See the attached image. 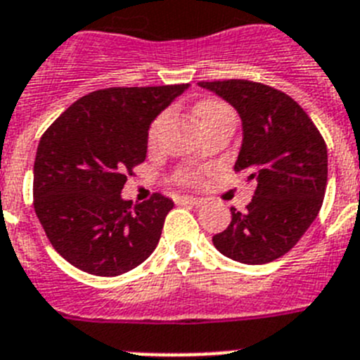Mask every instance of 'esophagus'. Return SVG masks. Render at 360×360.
<instances>
[{
    "instance_id": "1",
    "label": "esophagus",
    "mask_w": 360,
    "mask_h": 360,
    "mask_svg": "<svg viewBox=\"0 0 360 360\" xmlns=\"http://www.w3.org/2000/svg\"><path fill=\"white\" fill-rule=\"evenodd\" d=\"M177 202H181V205H202V199L199 198H192V195H183V198L177 199Z\"/></svg>"
}]
</instances>
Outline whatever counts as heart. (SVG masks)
Returning <instances> with one entry per match:
<instances>
[{
	"label": "heart",
	"mask_w": 360,
	"mask_h": 360,
	"mask_svg": "<svg viewBox=\"0 0 360 360\" xmlns=\"http://www.w3.org/2000/svg\"><path fill=\"white\" fill-rule=\"evenodd\" d=\"M224 114H233L232 108L228 105H224V103L221 101H214V99H208V101H202L199 103L198 106H195V115H198L199 123H208V121L215 120V117H219V115H224ZM168 112H162L161 115H158L155 117V121L152 123V127H150V132H148V139L152 143L155 141L159 137V132H161V128L165 127V123L168 121ZM183 181L184 183H192L193 181V176L192 174H184L183 176Z\"/></svg>",
	"instance_id": "b5f03b06"
}]
</instances>
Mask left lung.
<instances>
[{
	"label": "left lung",
	"mask_w": 360,
	"mask_h": 360,
	"mask_svg": "<svg viewBox=\"0 0 360 360\" xmlns=\"http://www.w3.org/2000/svg\"><path fill=\"white\" fill-rule=\"evenodd\" d=\"M239 112L243 145L233 170L255 183L245 212L212 237L226 257L266 264L288 254L323 206L328 150L301 105L274 86L248 79L201 81Z\"/></svg>",
	"instance_id": "8db88e82"
}]
</instances>
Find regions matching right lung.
<instances>
[{
  "instance_id": "right-lung-1",
  "label": "right lung",
  "mask_w": 360,
  "mask_h": 360,
  "mask_svg": "<svg viewBox=\"0 0 360 360\" xmlns=\"http://www.w3.org/2000/svg\"><path fill=\"white\" fill-rule=\"evenodd\" d=\"M188 85L112 86L72 103L39 139L34 210L50 245L72 266L115 277L155 250L174 201L121 198L146 159L150 123Z\"/></svg>"
}]
</instances>
